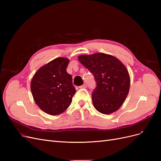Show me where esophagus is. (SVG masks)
Masks as SVG:
<instances>
[{"instance_id": "esophagus-1", "label": "esophagus", "mask_w": 161, "mask_h": 161, "mask_svg": "<svg viewBox=\"0 0 161 161\" xmlns=\"http://www.w3.org/2000/svg\"><path fill=\"white\" fill-rule=\"evenodd\" d=\"M79 88H80V89H85V88H86V84H83L82 85H81L80 86H79Z\"/></svg>"}]
</instances>
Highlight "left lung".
Segmentation results:
<instances>
[{"mask_svg":"<svg viewBox=\"0 0 161 161\" xmlns=\"http://www.w3.org/2000/svg\"><path fill=\"white\" fill-rule=\"evenodd\" d=\"M81 64L94 76L96 87L92 93L95 108L103 114H110L124 103L130 85L125 66L118 58L103 53L79 56Z\"/></svg>","mask_w":161,"mask_h":161,"instance_id":"8db88e82","label":"left lung"}]
</instances>
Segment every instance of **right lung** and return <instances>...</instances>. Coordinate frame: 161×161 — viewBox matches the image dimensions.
Returning <instances> with one entry per match:
<instances>
[{"label": "right lung", "mask_w": 161, "mask_h": 161, "mask_svg": "<svg viewBox=\"0 0 161 161\" xmlns=\"http://www.w3.org/2000/svg\"><path fill=\"white\" fill-rule=\"evenodd\" d=\"M69 60L57 58L41 67L31 82L34 101L42 111L52 115L62 114L70 106L76 89L66 72Z\"/></svg>", "instance_id": "obj_1"}]
</instances>
